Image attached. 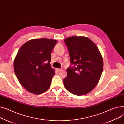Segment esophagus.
<instances>
[{
    "label": "esophagus",
    "instance_id": "esophagus-1",
    "mask_svg": "<svg viewBox=\"0 0 124 124\" xmlns=\"http://www.w3.org/2000/svg\"><path fill=\"white\" fill-rule=\"evenodd\" d=\"M56 70H57V71H58V72H60V71H61L62 70V69H56Z\"/></svg>",
    "mask_w": 124,
    "mask_h": 124
}]
</instances>
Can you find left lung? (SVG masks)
Wrapping results in <instances>:
<instances>
[{
  "instance_id": "1",
  "label": "left lung",
  "mask_w": 124,
  "mask_h": 124,
  "mask_svg": "<svg viewBox=\"0 0 124 124\" xmlns=\"http://www.w3.org/2000/svg\"><path fill=\"white\" fill-rule=\"evenodd\" d=\"M71 66L67 69L64 85L71 93L81 96L97 86L103 69V60L96 44L89 38L72 36L65 39Z\"/></svg>"
}]
</instances>
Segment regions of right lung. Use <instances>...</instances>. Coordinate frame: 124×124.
I'll use <instances>...</instances> for the list:
<instances>
[{
  "instance_id": "obj_1",
  "label": "right lung",
  "mask_w": 124,
  "mask_h": 124,
  "mask_svg": "<svg viewBox=\"0 0 124 124\" xmlns=\"http://www.w3.org/2000/svg\"><path fill=\"white\" fill-rule=\"evenodd\" d=\"M56 43V40L34 39L19 49L14 60V72L28 92L39 95L50 88L55 74L50 65L51 53Z\"/></svg>"
}]
</instances>
